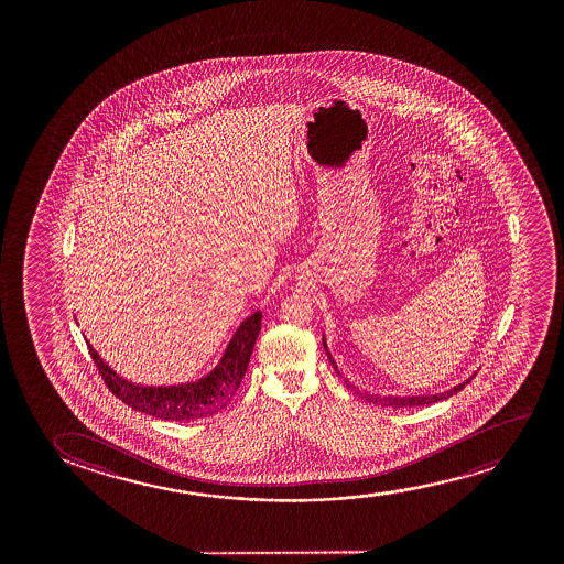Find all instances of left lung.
Wrapping results in <instances>:
<instances>
[{"label":"left lung","instance_id":"left-lung-1","mask_svg":"<svg viewBox=\"0 0 564 564\" xmlns=\"http://www.w3.org/2000/svg\"><path fill=\"white\" fill-rule=\"evenodd\" d=\"M324 348L325 352H327V358H329V362L333 364V368L335 371L339 373L340 378H343V373H340L339 366L335 362V358H333L332 352H329V348H327V339H325L324 333ZM476 378V373L470 376L468 379H464L463 383H458V386L451 387L447 391H443V393L435 394H373L368 393V391H360L358 387L352 386L350 383V379L345 378V383H347L348 389L352 391V393L358 394L360 399L364 401L373 402V404H381V406H391V409H410V406H424V404H432V402L445 401L448 397H453V394L458 393L460 389H464V386H468L470 383V379Z\"/></svg>","mask_w":564,"mask_h":564}]
</instances>
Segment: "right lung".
Returning a JSON list of instances; mask_svg holds the SVG:
<instances>
[{
	"label": "right lung",
	"mask_w": 564,
	"mask_h": 564,
	"mask_svg": "<svg viewBox=\"0 0 564 564\" xmlns=\"http://www.w3.org/2000/svg\"><path fill=\"white\" fill-rule=\"evenodd\" d=\"M260 327L262 312L256 310L252 316L240 322L237 332L232 333L231 339L227 343L224 355L206 376L173 386L134 383L131 379L119 376L90 345V340L86 339V345L101 379L119 401L148 416L186 422L209 416L231 402L247 373Z\"/></svg>",
	"instance_id": "right-lung-1"
}]
</instances>
